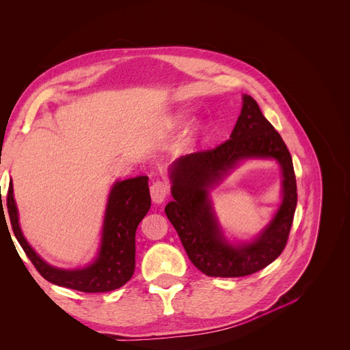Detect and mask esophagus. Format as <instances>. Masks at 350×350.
<instances>
[{
	"label": "esophagus",
	"instance_id": "esophagus-1",
	"mask_svg": "<svg viewBox=\"0 0 350 350\" xmlns=\"http://www.w3.org/2000/svg\"><path fill=\"white\" fill-rule=\"evenodd\" d=\"M150 196L154 204H161L169 196V184L166 181H154L150 185Z\"/></svg>",
	"mask_w": 350,
	"mask_h": 350
}]
</instances>
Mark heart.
<instances>
[{"mask_svg":"<svg viewBox=\"0 0 350 350\" xmlns=\"http://www.w3.org/2000/svg\"><path fill=\"white\" fill-rule=\"evenodd\" d=\"M184 122V115H181V113H176L173 118L170 120V128H178L181 124ZM201 129H202V125L200 124V122H197L196 125H193L191 126V129L189 131V133H187V136H185V139H184V145H190L194 139H196V136L201 132Z\"/></svg>","mask_w":350,"mask_h":350,"instance_id":"heart-1","label":"heart"}]
</instances>
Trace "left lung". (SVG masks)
<instances>
[{
    "label": "left lung",
    "instance_id": "1",
    "mask_svg": "<svg viewBox=\"0 0 350 350\" xmlns=\"http://www.w3.org/2000/svg\"><path fill=\"white\" fill-rule=\"evenodd\" d=\"M273 158L282 169V201L271 222L250 241L232 243L223 234L208 194L241 162ZM172 196L165 213L191 263L209 277H242L259 271L282 254L297 205L291 154L258 103L242 96V111L229 141L213 150L174 160Z\"/></svg>",
    "mask_w": 350,
    "mask_h": 350
}]
</instances>
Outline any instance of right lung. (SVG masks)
Segmentation results:
<instances>
[{"label": "right lung", "instance_id": "right-lung-1", "mask_svg": "<svg viewBox=\"0 0 350 350\" xmlns=\"http://www.w3.org/2000/svg\"><path fill=\"white\" fill-rule=\"evenodd\" d=\"M150 204L148 176L115 181L107 200L97 256L81 269H62L44 262L23 237L12 181L7 193V208L14 235L36 270L43 278L56 286L83 293L112 291L131 280L135 271L136 228L148 214ZM3 211L1 200L0 213L3 214Z\"/></svg>", "mask_w": 350, "mask_h": 350}]
</instances>
